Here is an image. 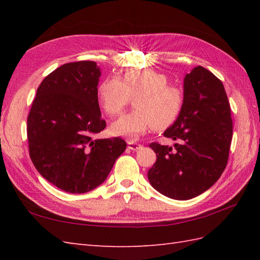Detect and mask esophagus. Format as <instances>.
<instances>
[{
    "mask_svg": "<svg viewBox=\"0 0 260 260\" xmlns=\"http://www.w3.org/2000/svg\"><path fill=\"white\" fill-rule=\"evenodd\" d=\"M127 147L129 148V150H132V151H137V150H140V148L142 147V145L141 144H139V143H136V142H133V141H128L127 142Z\"/></svg>",
    "mask_w": 260,
    "mask_h": 260,
    "instance_id": "obj_1",
    "label": "esophagus"
}]
</instances>
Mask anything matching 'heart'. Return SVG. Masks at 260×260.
<instances>
[{
	"instance_id": "1",
	"label": "heart",
	"mask_w": 260,
	"mask_h": 260,
	"mask_svg": "<svg viewBox=\"0 0 260 260\" xmlns=\"http://www.w3.org/2000/svg\"><path fill=\"white\" fill-rule=\"evenodd\" d=\"M169 82L167 75L154 69H131L120 79H104L98 87V101L110 117L118 115L135 97L136 109L116 119L110 125V133L135 140L153 127L173 124L183 108L184 93Z\"/></svg>"
}]
</instances>
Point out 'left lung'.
Listing matches in <instances>:
<instances>
[{
    "instance_id": "left-lung-1",
    "label": "left lung",
    "mask_w": 260,
    "mask_h": 260,
    "mask_svg": "<svg viewBox=\"0 0 260 260\" xmlns=\"http://www.w3.org/2000/svg\"><path fill=\"white\" fill-rule=\"evenodd\" d=\"M174 148L153 142L156 162L148 170L151 185L163 196L189 200L211 187L228 163L233 119L220 79L198 66L184 78V105L164 132Z\"/></svg>"
}]
</instances>
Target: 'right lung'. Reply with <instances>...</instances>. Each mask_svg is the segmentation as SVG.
I'll use <instances>...</instances> for the list:
<instances>
[{
    "label": "right lung",
    "instance_id": "add662e5",
    "mask_svg": "<svg viewBox=\"0 0 260 260\" xmlns=\"http://www.w3.org/2000/svg\"><path fill=\"white\" fill-rule=\"evenodd\" d=\"M99 77L95 61L60 66L38 87L27 115L33 165L69 193H86L101 185L126 148L120 137H95L106 127L98 104Z\"/></svg>",
    "mask_w": 260,
    "mask_h": 260
}]
</instances>
